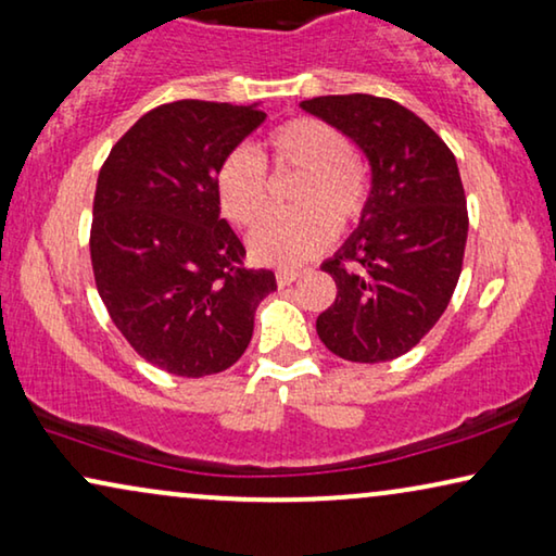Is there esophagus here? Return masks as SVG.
Returning <instances> with one entry per match:
<instances>
[{"label":"esophagus","instance_id":"obj_1","mask_svg":"<svg viewBox=\"0 0 556 556\" xmlns=\"http://www.w3.org/2000/svg\"><path fill=\"white\" fill-rule=\"evenodd\" d=\"M296 277H300V271H294V269H279V271H277V285H279V287H289Z\"/></svg>","mask_w":556,"mask_h":556}]
</instances>
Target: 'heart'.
Masks as SVG:
<instances>
[{
    "label": "heart",
    "instance_id": "1",
    "mask_svg": "<svg viewBox=\"0 0 556 556\" xmlns=\"http://www.w3.org/2000/svg\"><path fill=\"white\" fill-rule=\"evenodd\" d=\"M269 163L277 170H296L292 214H271L249 231V252L269 267H296L317 256L334 237L365 214L370 181L353 155L350 140L334 125L317 118H294L267 138ZM222 214L249 226L267 206V168L249 146L224 155L216 170Z\"/></svg>",
    "mask_w": 556,
    "mask_h": 556
}]
</instances>
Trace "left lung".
<instances>
[{"instance_id":"1","label":"left lung","mask_w":556,"mask_h":556,"mask_svg":"<svg viewBox=\"0 0 556 556\" xmlns=\"http://www.w3.org/2000/svg\"><path fill=\"white\" fill-rule=\"evenodd\" d=\"M300 108L353 140L372 170L357 229L323 264L338 296L317 334L350 363H388L424 340L458 285L468 211L456 159L395 100L355 92Z\"/></svg>"}]
</instances>
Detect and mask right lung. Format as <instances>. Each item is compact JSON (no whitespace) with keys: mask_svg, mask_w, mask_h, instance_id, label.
Wrapping results in <instances>:
<instances>
[{"mask_svg":"<svg viewBox=\"0 0 556 556\" xmlns=\"http://www.w3.org/2000/svg\"><path fill=\"white\" fill-rule=\"evenodd\" d=\"M267 118L256 105L176 100L113 146L92 201L90 260L100 300L140 357L181 378L244 355L275 271L247 249L216 197L224 155Z\"/></svg>","mask_w":556,"mask_h":556,"instance_id":"add662e5","label":"right lung"}]
</instances>
